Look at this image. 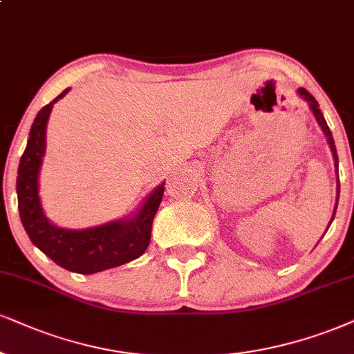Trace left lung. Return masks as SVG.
<instances>
[{
	"label": "left lung",
	"mask_w": 354,
	"mask_h": 354,
	"mask_svg": "<svg viewBox=\"0 0 354 354\" xmlns=\"http://www.w3.org/2000/svg\"><path fill=\"white\" fill-rule=\"evenodd\" d=\"M297 93L300 95V97H302V98L305 100V102L308 103V106H310V110H312V113H313V116L317 118L318 124H320L322 131H324V133H325L326 141H328V144H330V149H331V152H333L335 170H337V176H338V154H337V147H335V141H333V136H331V131H330V128H328V124H326L325 118H324V115H322L320 108H318L317 100L313 98L312 95L308 93V91L305 90V88H299V90H297ZM337 184H338V185H337V203H335V210H333V216H331V221H333L335 213H337V205H338V198H339V178H337ZM331 221H330V225H331ZM330 225H328V228H330ZM328 228H326V230H328Z\"/></svg>",
	"instance_id": "1"
}]
</instances>
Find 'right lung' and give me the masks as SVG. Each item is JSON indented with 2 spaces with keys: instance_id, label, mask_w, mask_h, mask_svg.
Here are the masks:
<instances>
[{
  "instance_id": "right-lung-1",
  "label": "right lung",
  "mask_w": 354,
  "mask_h": 354,
  "mask_svg": "<svg viewBox=\"0 0 354 354\" xmlns=\"http://www.w3.org/2000/svg\"><path fill=\"white\" fill-rule=\"evenodd\" d=\"M64 90L37 113L30 126L28 146L17 169V208L30 241L60 268L78 274H95L138 259L151 241L152 220L164 195V184L152 192L136 215L86 230L52 225L39 198V170L46 154V129L52 106L67 95Z\"/></svg>"
}]
</instances>
